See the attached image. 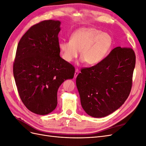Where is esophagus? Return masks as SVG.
Listing matches in <instances>:
<instances>
[{
    "mask_svg": "<svg viewBox=\"0 0 146 146\" xmlns=\"http://www.w3.org/2000/svg\"><path fill=\"white\" fill-rule=\"evenodd\" d=\"M78 74H79V70L76 69V71H75V74H74V78H76L78 75Z\"/></svg>",
    "mask_w": 146,
    "mask_h": 146,
    "instance_id": "1",
    "label": "esophagus"
}]
</instances>
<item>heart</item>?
Returning a JSON list of instances; mask_svg holds the SVG:
<instances>
[{"label": "heart", "instance_id": "obj_1", "mask_svg": "<svg viewBox=\"0 0 146 146\" xmlns=\"http://www.w3.org/2000/svg\"><path fill=\"white\" fill-rule=\"evenodd\" d=\"M112 44L109 35L92 27H83L74 32L70 41H61L58 47L66 62L76 58L80 51L82 61L88 65L100 63L107 55Z\"/></svg>", "mask_w": 146, "mask_h": 146}]
</instances>
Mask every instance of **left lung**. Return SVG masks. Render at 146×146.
Segmentation results:
<instances>
[{"instance_id": "8db88e82", "label": "left lung", "mask_w": 146, "mask_h": 146, "mask_svg": "<svg viewBox=\"0 0 146 146\" xmlns=\"http://www.w3.org/2000/svg\"><path fill=\"white\" fill-rule=\"evenodd\" d=\"M135 63L131 48L117 47L100 63L81 69L76 85L88 115L103 117L121 107L130 93Z\"/></svg>"}]
</instances>
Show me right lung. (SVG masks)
Returning <instances> with one entry per match:
<instances>
[{"mask_svg": "<svg viewBox=\"0 0 146 146\" xmlns=\"http://www.w3.org/2000/svg\"><path fill=\"white\" fill-rule=\"evenodd\" d=\"M59 21L46 20L32 26L17 45L13 75L20 98L30 111L45 115L57 105V91L75 68L60 56Z\"/></svg>", "mask_w": 146, "mask_h": 146, "instance_id": "obj_1", "label": "right lung"}]
</instances>
